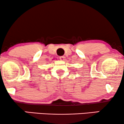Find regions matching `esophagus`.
Instances as JSON below:
<instances>
[{
	"mask_svg": "<svg viewBox=\"0 0 124 124\" xmlns=\"http://www.w3.org/2000/svg\"><path fill=\"white\" fill-rule=\"evenodd\" d=\"M64 58H65L64 56H60V57H59V59H60V60H62V61H64Z\"/></svg>",
	"mask_w": 124,
	"mask_h": 124,
	"instance_id": "34e87169",
	"label": "esophagus"
}]
</instances>
